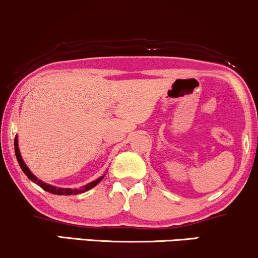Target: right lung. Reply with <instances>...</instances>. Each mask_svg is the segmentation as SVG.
Here are the masks:
<instances>
[{
    "mask_svg": "<svg viewBox=\"0 0 258 258\" xmlns=\"http://www.w3.org/2000/svg\"><path fill=\"white\" fill-rule=\"evenodd\" d=\"M14 150H15V156H17V159H18V163H19V165H20V168H21V170H23L24 172H25V175L27 177L30 178V180L31 181H33V182H36L38 184L39 187H41V188H43L44 190H47V192H50V193H53V195H57V196H62V195H65V196H71V195H80V193H83V192H86V190H89L90 188H93V187H95L96 184H98L100 181L102 180V178H104V176H101V177H99L98 180H95V181H93V182H90V183H88V184H86V186H83V187H81V188H77V189H72V188H61V187H55V186H50V184H47V183H44L43 181H41V180H38L37 177L36 176H33V175L31 174V171L29 170V168H27L26 166V164L25 163H24V160H23V158H21V156H20V152H19V147H18V139L15 138V140H14Z\"/></svg>",
    "mask_w": 258,
    "mask_h": 258,
    "instance_id": "1",
    "label": "right lung"
}]
</instances>
